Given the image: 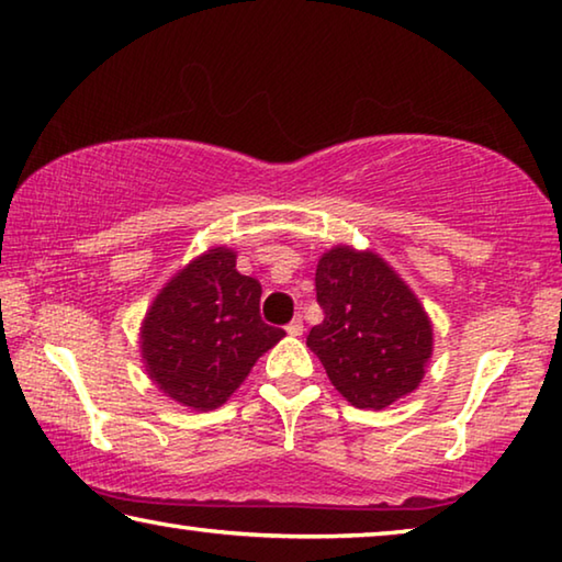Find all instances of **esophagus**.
<instances>
[{
    "label": "esophagus",
    "mask_w": 562,
    "mask_h": 562,
    "mask_svg": "<svg viewBox=\"0 0 562 562\" xmlns=\"http://www.w3.org/2000/svg\"><path fill=\"white\" fill-rule=\"evenodd\" d=\"M284 329H288V335H290V337H300V335H302V329H304V325H302V319H300V317H294V319L290 322V325L284 327Z\"/></svg>",
    "instance_id": "esophagus-1"
}]
</instances>
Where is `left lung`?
Wrapping results in <instances>:
<instances>
[{
  "instance_id": "obj_1",
  "label": "left lung",
  "mask_w": 562,
  "mask_h": 562,
  "mask_svg": "<svg viewBox=\"0 0 562 562\" xmlns=\"http://www.w3.org/2000/svg\"><path fill=\"white\" fill-rule=\"evenodd\" d=\"M325 319L307 347L357 408H386L412 394L434 351V329L408 284L374 252L337 245L315 274Z\"/></svg>"
}]
</instances>
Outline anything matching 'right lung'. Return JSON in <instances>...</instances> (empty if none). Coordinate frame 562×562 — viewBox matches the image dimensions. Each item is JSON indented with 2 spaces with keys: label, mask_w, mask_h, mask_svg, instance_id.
Returning a JSON list of instances; mask_svg holds the SVG:
<instances>
[{
  "label": "right lung",
  "mask_w": 562,
  "mask_h": 562,
  "mask_svg": "<svg viewBox=\"0 0 562 562\" xmlns=\"http://www.w3.org/2000/svg\"><path fill=\"white\" fill-rule=\"evenodd\" d=\"M262 288L213 247L170 280L146 312L140 355L166 396L195 412L223 406L284 329L260 317Z\"/></svg>",
  "instance_id": "add662e5"
}]
</instances>
